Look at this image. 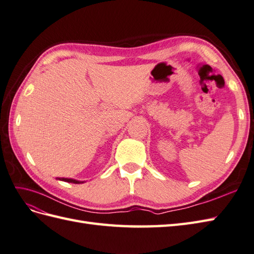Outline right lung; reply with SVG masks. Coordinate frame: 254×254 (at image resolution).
Masks as SVG:
<instances>
[{
  "mask_svg": "<svg viewBox=\"0 0 254 254\" xmlns=\"http://www.w3.org/2000/svg\"><path fill=\"white\" fill-rule=\"evenodd\" d=\"M57 179L65 181V183H71V184H83L84 183V181H79V180L71 179V178H57Z\"/></svg>",
  "mask_w": 254,
  "mask_h": 254,
  "instance_id": "1",
  "label": "right lung"
}]
</instances>
